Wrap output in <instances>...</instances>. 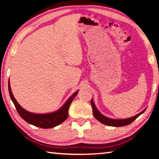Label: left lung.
I'll list each match as a JSON object with an SVG mask.
<instances>
[{"label":"left lung","mask_w":159,"mask_h":159,"mask_svg":"<svg viewBox=\"0 0 159 159\" xmlns=\"http://www.w3.org/2000/svg\"><path fill=\"white\" fill-rule=\"evenodd\" d=\"M91 105H92L93 115L97 120H99V122L103 123L104 125L109 126H114V127H121V126H125L130 124V123L132 122H133L139 116L142 114H143L145 111L144 109L142 112L139 113V114L134 116L133 117L125 118V119H113V118L106 117L105 116L102 114L101 113L98 111V109L96 108L95 104H94L93 99H91Z\"/></svg>","instance_id":"obj_1"}]
</instances>
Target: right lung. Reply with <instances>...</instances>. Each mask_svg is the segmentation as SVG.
Wrapping results in <instances>:
<instances>
[{
    "label": "right lung",
    "mask_w": 159,
    "mask_h": 159,
    "mask_svg": "<svg viewBox=\"0 0 159 159\" xmlns=\"http://www.w3.org/2000/svg\"><path fill=\"white\" fill-rule=\"evenodd\" d=\"M8 90L10 98H11L13 104H15V108L20 116L29 124L41 128H52L62 123L68 117V111L70 104L79 93V90L75 92L57 111L52 113H47V114H34V113L26 111L19 104L12 95L10 85V80H8Z\"/></svg>",
    "instance_id": "right-lung-1"
}]
</instances>
